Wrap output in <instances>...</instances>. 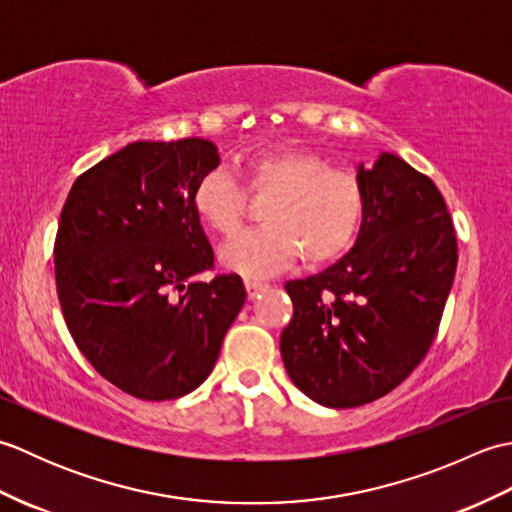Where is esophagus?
I'll use <instances>...</instances> for the list:
<instances>
[{"mask_svg":"<svg viewBox=\"0 0 512 512\" xmlns=\"http://www.w3.org/2000/svg\"><path fill=\"white\" fill-rule=\"evenodd\" d=\"M246 290H248V299H257L262 292L268 290V284L266 281H257V279H246Z\"/></svg>","mask_w":512,"mask_h":512,"instance_id":"34e87169","label":"esophagus"}]
</instances>
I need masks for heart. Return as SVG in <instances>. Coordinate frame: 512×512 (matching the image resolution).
<instances>
[{
    "label": "heart",
    "mask_w": 512,
    "mask_h": 512,
    "mask_svg": "<svg viewBox=\"0 0 512 512\" xmlns=\"http://www.w3.org/2000/svg\"><path fill=\"white\" fill-rule=\"evenodd\" d=\"M248 193H270L264 226L242 233L222 250V262L246 277H266L295 264H334L356 242L365 220L363 180L308 147H270L239 165ZM195 215L211 231L233 235L244 224L246 193L222 167L206 171L191 193Z\"/></svg>",
    "instance_id": "heart-1"
}]
</instances>
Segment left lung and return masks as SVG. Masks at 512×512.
I'll return each mask as SVG.
<instances>
[{"instance_id": "obj_1", "label": "left lung", "mask_w": 512, "mask_h": 512, "mask_svg": "<svg viewBox=\"0 0 512 512\" xmlns=\"http://www.w3.org/2000/svg\"><path fill=\"white\" fill-rule=\"evenodd\" d=\"M367 209L354 248L308 279L288 281L281 332L286 372L325 407L367 405L396 389L436 339L458 266L442 193L394 154L358 167Z\"/></svg>"}]
</instances>
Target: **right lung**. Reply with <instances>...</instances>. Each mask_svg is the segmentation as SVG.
<instances>
[{
  "mask_svg": "<svg viewBox=\"0 0 512 512\" xmlns=\"http://www.w3.org/2000/svg\"><path fill=\"white\" fill-rule=\"evenodd\" d=\"M220 165L204 138L138 140L74 180L54 239L65 325L105 380L140 400L200 387L220 356L246 290L211 281L213 248L191 193Z\"/></svg>",
  "mask_w": 512,
  "mask_h": 512,
  "instance_id": "1",
  "label": "right lung"
}]
</instances>
